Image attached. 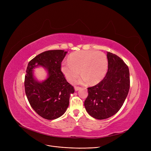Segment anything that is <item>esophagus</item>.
<instances>
[{
    "label": "esophagus",
    "mask_w": 151,
    "mask_h": 151,
    "mask_svg": "<svg viewBox=\"0 0 151 151\" xmlns=\"http://www.w3.org/2000/svg\"><path fill=\"white\" fill-rule=\"evenodd\" d=\"M81 89V88H80V87H75V91H78Z\"/></svg>",
    "instance_id": "esophagus-1"
}]
</instances>
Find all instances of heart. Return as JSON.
<instances>
[{"label":"heart","mask_w":151,"mask_h":151,"mask_svg":"<svg viewBox=\"0 0 151 151\" xmlns=\"http://www.w3.org/2000/svg\"><path fill=\"white\" fill-rule=\"evenodd\" d=\"M108 59L105 54L96 51H80L71 53L68 61L62 63L61 71L70 83H74L80 76L79 84L100 83L106 75Z\"/></svg>","instance_id":"obj_1"}]
</instances>
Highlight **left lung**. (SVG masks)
<instances>
[{"label": "left lung", "instance_id": "left-lung-1", "mask_svg": "<svg viewBox=\"0 0 151 151\" xmlns=\"http://www.w3.org/2000/svg\"><path fill=\"white\" fill-rule=\"evenodd\" d=\"M108 71L97 85L88 88L84 106L97 119H105L116 114L123 105L130 89L129 69L117 55L107 52Z\"/></svg>", "mask_w": 151, "mask_h": 151}]
</instances>
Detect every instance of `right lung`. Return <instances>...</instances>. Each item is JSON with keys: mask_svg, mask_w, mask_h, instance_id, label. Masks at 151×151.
<instances>
[{"mask_svg": "<svg viewBox=\"0 0 151 151\" xmlns=\"http://www.w3.org/2000/svg\"><path fill=\"white\" fill-rule=\"evenodd\" d=\"M67 51L50 50L37 55L28 63L24 88L27 98L35 111L47 120L55 119L65 113L69 105L73 87L66 80L60 70L61 62ZM42 66L47 71L46 80L38 81L34 69Z\"/></svg>", "mask_w": 151, "mask_h": 151, "instance_id": "1", "label": "right lung"}]
</instances>
